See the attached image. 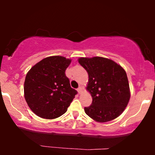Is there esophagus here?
<instances>
[{"label":"esophagus","mask_w":155,"mask_h":155,"mask_svg":"<svg viewBox=\"0 0 155 155\" xmlns=\"http://www.w3.org/2000/svg\"><path fill=\"white\" fill-rule=\"evenodd\" d=\"M78 93H79V94H80V93H81L82 92V90H82V87H78Z\"/></svg>","instance_id":"34e87169"}]
</instances>
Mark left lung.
<instances>
[{
  "label": "left lung",
  "instance_id": "8db88e82",
  "mask_svg": "<svg viewBox=\"0 0 155 155\" xmlns=\"http://www.w3.org/2000/svg\"><path fill=\"white\" fill-rule=\"evenodd\" d=\"M78 62L87 72V90L92 97V104L84 107L87 115L100 123L118 117L130 97L125 70L114 61L103 57H82Z\"/></svg>",
  "mask_w": 155,
  "mask_h": 155
}]
</instances>
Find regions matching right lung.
Here are the masks:
<instances>
[{
	"label": "right lung",
	"mask_w": 155,
	"mask_h": 155,
	"mask_svg": "<svg viewBox=\"0 0 155 155\" xmlns=\"http://www.w3.org/2000/svg\"><path fill=\"white\" fill-rule=\"evenodd\" d=\"M71 59L54 56L42 59L27 73L25 98L36 115L54 119L67 111L78 92L71 87L65 70Z\"/></svg>",
	"instance_id": "right-lung-1"
}]
</instances>
